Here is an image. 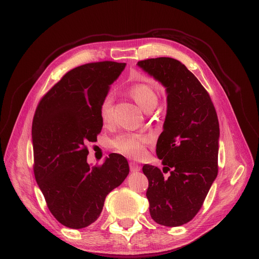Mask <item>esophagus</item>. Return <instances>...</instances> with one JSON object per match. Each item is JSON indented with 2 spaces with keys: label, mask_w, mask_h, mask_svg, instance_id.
<instances>
[{
  "label": "esophagus",
  "mask_w": 259,
  "mask_h": 259,
  "mask_svg": "<svg viewBox=\"0 0 259 259\" xmlns=\"http://www.w3.org/2000/svg\"><path fill=\"white\" fill-rule=\"evenodd\" d=\"M130 170L131 172H139L141 171V167L137 164V162H130Z\"/></svg>",
  "instance_id": "obj_1"
}]
</instances>
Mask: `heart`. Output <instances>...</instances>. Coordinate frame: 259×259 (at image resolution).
<instances>
[{
  "label": "heart",
  "instance_id": "1",
  "mask_svg": "<svg viewBox=\"0 0 259 259\" xmlns=\"http://www.w3.org/2000/svg\"><path fill=\"white\" fill-rule=\"evenodd\" d=\"M129 94L145 112L152 111L158 102L155 91L150 86L145 84L132 86L129 89ZM100 116L105 125H109L112 122L113 104L111 97H107L103 101L100 108ZM148 142V137L144 134L124 133L113 139L112 146L116 149V151L121 154L132 158H139L145 154Z\"/></svg>",
  "mask_w": 259,
  "mask_h": 259
}]
</instances>
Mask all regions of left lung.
<instances>
[{"label": "left lung", "mask_w": 259, "mask_h": 259, "mask_svg": "<svg viewBox=\"0 0 259 259\" xmlns=\"http://www.w3.org/2000/svg\"><path fill=\"white\" fill-rule=\"evenodd\" d=\"M138 66L167 92L164 130L156 144L164 168L143 167L149 210L155 223L179 227L200 210L219 172V118L207 90L180 61L148 59Z\"/></svg>", "instance_id": "left-lung-1"}]
</instances>
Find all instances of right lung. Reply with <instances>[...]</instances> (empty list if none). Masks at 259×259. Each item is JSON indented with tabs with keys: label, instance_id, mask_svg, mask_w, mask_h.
Wrapping results in <instances>:
<instances>
[{
	"label": "right lung",
	"instance_id": "obj_1",
	"mask_svg": "<svg viewBox=\"0 0 259 259\" xmlns=\"http://www.w3.org/2000/svg\"><path fill=\"white\" fill-rule=\"evenodd\" d=\"M125 63L98 62L68 71L38 103L32 121L35 181L57 221L83 229L99 219L106 196L129 174L127 159L109 154L87 162L86 144L103 127L100 108Z\"/></svg>",
	"mask_w": 259,
	"mask_h": 259
}]
</instances>
